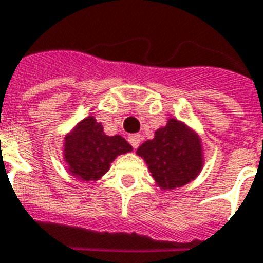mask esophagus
Returning <instances> with one entry per match:
<instances>
[{"instance_id":"34e87169","label":"esophagus","mask_w":263,"mask_h":263,"mask_svg":"<svg viewBox=\"0 0 263 263\" xmlns=\"http://www.w3.org/2000/svg\"><path fill=\"white\" fill-rule=\"evenodd\" d=\"M128 142H129V144H131L132 147L138 148L139 147L140 142H142V136H140L139 134H134V135H131L128 138Z\"/></svg>"}]
</instances>
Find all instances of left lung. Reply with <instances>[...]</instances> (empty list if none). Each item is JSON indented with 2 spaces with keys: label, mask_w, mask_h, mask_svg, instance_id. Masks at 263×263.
<instances>
[{
  "label": "left lung",
  "mask_w": 263,
  "mask_h": 263,
  "mask_svg": "<svg viewBox=\"0 0 263 263\" xmlns=\"http://www.w3.org/2000/svg\"><path fill=\"white\" fill-rule=\"evenodd\" d=\"M138 154L162 188L181 187L202 168L199 138L177 120H169L166 127L156 131L154 139L144 142Z\"/></svg>",
  "instance_id": "left-lung-1"
}]
</instances>
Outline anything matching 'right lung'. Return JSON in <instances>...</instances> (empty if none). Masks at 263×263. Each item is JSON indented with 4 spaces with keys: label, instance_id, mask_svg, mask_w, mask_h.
Masks as SVG:
<instances>
[{
    "label": "right lung",
    "instance_id": "add662e5",
    "mask_svg": "<svg viewBox=\"0 0 263 263\" xmlns=\"http://www.w3.org/2000/svg\"><path fill=\"white\" fill-rule=\"evenodd\" d=\"M132 147L120 135L107 136L94 117H87L65 139V161L69 171L82 180H97L107 172L119 154Z\"/></svg>",
    "mask_w": 263,
    "mask_h": 263
}]
</instances>
